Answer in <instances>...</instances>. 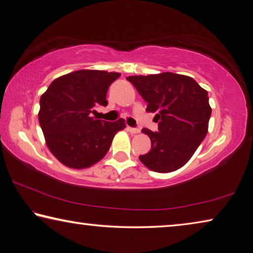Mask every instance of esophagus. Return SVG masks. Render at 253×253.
Here are the masks:
<instances>
[{
	"instance_id": "esophagus-1",
	"label": "esophagus",
	"mask_w": 253,
	"mask_h": 253,
	"mask_svg": "<svg viewBox=\"0 0 253 253\" xmlns=\"http://www.w3.org/2000/svg\"><path fill=\"white\" fill-rule=\"evenodd\" d=\"M127 130H128V131H130L131 134H137V132H139V129H138V128L129 127V126H127Z\"/></svg>"
}]
</instances>
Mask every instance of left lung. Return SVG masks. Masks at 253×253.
<instances>
[{
  "instance_id": "obj_1",
  "label": "left lung",
  "mask_w": 253,
  "mask_h": 253,
  "mask_svg": "<svg viewBox=\"0 0 253 253\" xmlns=\"http://www.w3.org/2000/svg\"><path fill=\"white\" fill-rule=\"evenodd\" d=\"M147 103V112L157 113L158 131L144 128L151 148L140 162L156 172H171L191 158L205 139L211 115L207 90L189 76L162 73L127 77Z\"/></svg>"
}]
</instances>
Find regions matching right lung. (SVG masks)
Listing matches in <instances>:
<instances>
[{"mask_svg": "<svg viewBox=\"0 0 253 253\" xmlns=\"http://www.w3.org/2000/svg\"><path fill=\"white\" fill-rule=\"evenodd\" d=\"M119 76L105 71H76L53 81L41 96V128L50 153L65 166L82 169L99 162L115 134L125 128L123 118L106 122L90 117L95 107L107 106L108 87Z\"/></svg>", "mask_w": 253, "mask_h": 253, "instance_id": "right-lung-1", "label": "right lung"}]
</instances>
